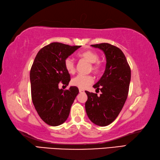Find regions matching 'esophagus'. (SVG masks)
Masks as SVG:
<instances>
[{"label": "esophagus", "mask_w": 160, "mask_h": 160, "mask_svg": "<svg viewBox=\"0 0 160 160\" xmlns=\"http://www.w3.org/2000/svg\"><path fill=\"white\" fill-rule=\"evenodd\" d=\"M79 92H80V93H82V92H84V90L80 89H79Z\"/></svg>", "instance_id": "34e87169"}]
</instances>
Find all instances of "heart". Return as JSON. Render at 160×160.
<instances>
[{
	"mask_svg": "<svg viewBox=\"0 0 160 160\" xmlns=\"http://www.w3.org/2000/svg\"><path fill=\"white\" fill-rule=\"evenodd\" d=\"M78 57L85 59L89 63H91V70L96 73H98L101 69V63L98 61L99 57L98 54L94 51L88 50L80 52ZM64 67L68 72L73 74L75 71V64L72 59L68 57L64 60ZM94 82V78L90 75H82L79 74L73 78L71 80L72 85L78 87L80 89H85Z\"/></svg>",
	"mask_w": 160,
	"mask_h": 160,
	"instance_id": "b5f03b06",
	"label": "heart"
}]
</instances>
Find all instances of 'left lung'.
Masks as SVG:
<instances>
[{
	"mask_svg": "<svg viewBox=\"0 0 160 160\" xmlns=\"http://www.w3.org/2000/svg\"><path fill=\"white\" fill-rule=\"evenodd\" d=\"M102 50L106 55V70L102 77L93 86L101 94L97 95L85 91L88 101L85 110L89 120L101 127L114 121L122 109L128 96L131 69L124 53L120 48L109 43L92 45Z\"/></svg>",
	"mask_w": 160,
	"mask_h": 160,
	"instance_id": "8db88e82",
	"label": "left lung"
}]
</instances>
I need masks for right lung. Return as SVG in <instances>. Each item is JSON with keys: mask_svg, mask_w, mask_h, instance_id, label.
Here are the masks:
<instances>
[{"mask_svg": "<svg viewBox=\"0 0 160 160\" xmlns=\"http://www.w3.org/2000/svg\"><path fill=\"white\" fill-rule=\"evenodd\" d=\"M80 48L52 42L38 52L31 66L32 101L40 118L50 126L60 125L67 120L79 93L77 87L63 90L59 84L68 85L71 76L64 67V60Z\"/></svg>", "mask_w": 160, "mask_h": 160, "instance_id": "add662e5", "label": "right lung"}]
</instances>
